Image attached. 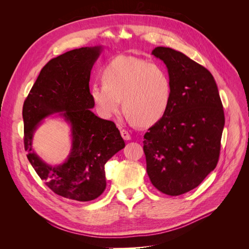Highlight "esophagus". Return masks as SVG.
<instances>
[{
    "instance_id": "esophagus-1",
    "label": "esophagus",
    "mask_w": 249,
    "mask_h": 249,
    "mask_svg": "<svg viewBox=\"0 0 249 249\" xmlns=\"http://www.w3.org/2000/svg\"><path fill=\"white\" fill-rule=\"evenodd\" d=\"M120 134H122V137H123L124 140H130V139H131V135L129 134V132L125 131V130H122V131H120Z\"/></svg>"
}]
</instances>
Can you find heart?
I'll return each mask as SVG.
<instances>
[{"instance_id": "heart-1", "label": "heart", "mask_w": 249, "mask_h": 249, "mask_svg": "<svg viewBox=\"0 0 249 249\" xmlns=\"http://www.w3.org/2000/svg\"><path fill=\"white\" fill-rule=\"evenodd\" d=\"M103 82L90 87L99 114L110 118L120 104L125 116L140 125L153 124L166 113L172 82L164 66L131 56H118L104 67Z\"/></svg>"}]
</instances>
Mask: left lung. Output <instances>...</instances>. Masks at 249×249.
Listing matches in <instances>:
<instances>
[{
	"instance_id": "8db88e82",
	"label": "left lung",
	"mask_w": 249,
	"mask_h": 249,
	"mask_svg": "<svg viewBox=\"0 0 249 249\" xmlns=\"http://www.w3.org/2000/svg\"><path fill=\"white\" fill-rule=\"evenodd\" d=\"M152 54L167 67L172 96L166 113L144 135L146 171L158 190L177 196L196 188L215 169L224 112L206 67L170 48L158 47Z\"/></svg>"
}]
</instances>
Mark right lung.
Wrapping results in <instances>:
<instances>
[{"mask_svg": "<svg viewBox=\"0 0 249 249\" xmlns=\"http://www.w3.org/2000/svg\"><path fill=\"white\" fill-rule=\"evenodd\" d=\"M102 51V46L85 47L50 60L22 107L28 160L53 192L78 201L105 191V164L125 145L115 124L90 110V72ZM56 112L70 124L72 147L63 163L51 165L36 154L33 137L42 120Z\"/></svg>", "mask_w": 249, "mask_h": 249, "instance_id": "add662e5", "label": "right lung"}]
</instances>
